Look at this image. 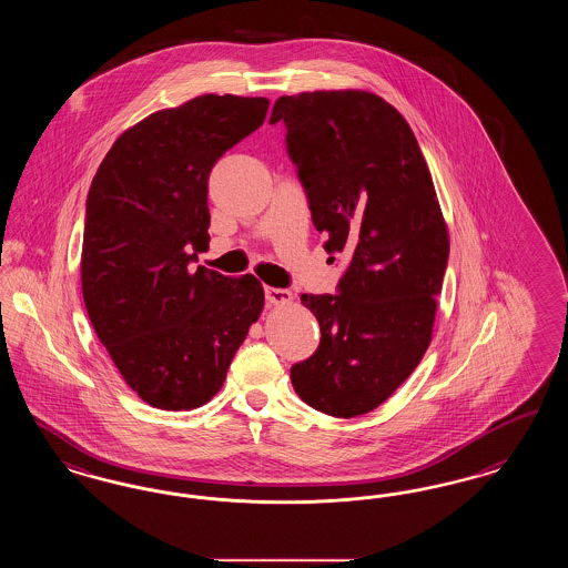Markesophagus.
<instances>
[{"label":"esophagus","mask_w":568,"mask_h":568,"mask_svg":"<svg viewBox=\"0 0 568 568\" xmlns=\"http://www.w3.org/2000/svg\"><path fill=\"white\" fill-rule=\"evenodd\" d=\"M266 300H268V304L281 306V304H290L294 300V295H292V292H287V290L266 287Z\"/></svg>","instance_id":"obj_1"}]
</instances>
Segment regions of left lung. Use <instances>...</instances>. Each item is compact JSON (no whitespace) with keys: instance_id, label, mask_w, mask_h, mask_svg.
I'll list each match as a JSON object with an SVG mask.
<instances>
[{"instance_id":"8db88e82","label":"left lung","mask_w":568,"mask_h":568,"mask_svg":"<svg viewBox=\"0 0 568 568\" xmlns=\"http://www.w3.org/2000/svg\"><path fill=\"white\" fill-rule=\"evenodd\" d=\"M278 120L325 251L351 260L338 294L300 297L321 342L292 385L311 408L353 418L386 402L429 348L448 227L418 141L383 97L300 92L276 99Z\"/></svg>"}]
</instances>
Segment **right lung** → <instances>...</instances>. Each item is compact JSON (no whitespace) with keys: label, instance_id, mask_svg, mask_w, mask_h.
I'll return each mask as SVG.
<instances>
[{"label":"right lung","instance_id":"obj_1","mask_svg":"<svg viewBox=\"0 0 568 568\" xmlns=\"http://www.w3.org/2000/svg\"><path fill=\"white\" fill-rule=\"evenodd\" d=\"M264 97L201 94L118 136L87 199L82 294L124 383L160 409L201 408L262 315L253 274L190 264L209 250V173L262 126Z\"/></svg>","mask_w":568,"mask_h":568}]
</instances>
